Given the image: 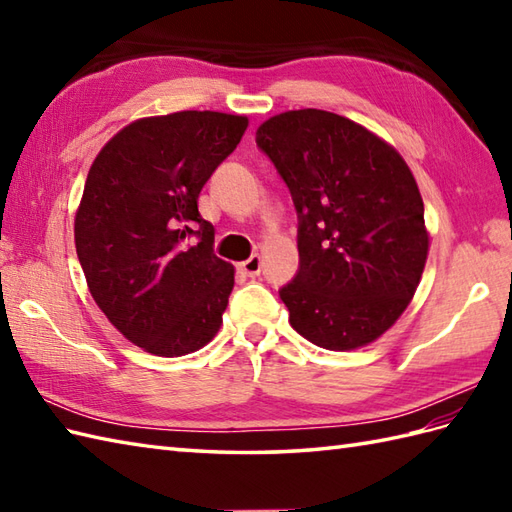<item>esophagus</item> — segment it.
Returning a JSON list of instances; mask_svg holds the SVG:
<instances>
[{
    "instance_id": "34e87169",
    "label": "esophagus",
    "mask_w": 512,
    "mask_h": 512,
    "mask_svg": "<svg viewBox=\"0 0 512 512\" xmlns=\"http://www.w3.org/2000/svg\"><path fill=\"white\" fill-rule=\"evenodd\" d=\"M239 273H242L244 277H259V273H262V257L259 255H250L246 262H242L237 266Z\"/></svg>"
}]
</instances>
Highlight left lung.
I'll return each mask as SVG.
<instances>
[{
	"label": "left lung",
	"instance_id": "left-lung-1",
	"mask_svg": "<svg viewBox=\"0 0 512 512\" xmlns=\"http://www.w3.org/2000/svg\"><path fill=\"white\" fill-rule=\"evenodd\" d=\"M257 147L297 209L299 270L279 290L290 325L323 350L376 341L416 292L429 253L418 184L398 151L350 118H268Z\"/></svg>",
	"mask_w": 512,
	"mask_h": 512
}]
</instances>
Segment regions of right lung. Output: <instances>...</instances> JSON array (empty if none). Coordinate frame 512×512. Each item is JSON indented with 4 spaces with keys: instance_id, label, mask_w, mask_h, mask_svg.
<instances>
[{
    "instance_id": "right-lung-1",
    "label": "right lung",
    "mask_w": 512,
    "mask_h": 512,
    "mask_svg": "<svg viewBox=\"0 0 512 512\" xmlns=\"http://www.w3.org/2000/svg\"><path fill=\"white\" fill-rule=\"evenodd\" d=\"M246 127V116L222 112L140 118L92 162L76 255L96 306L149 354L195 352L220 330L235 270L213 253L198 198Z\"/></svg>"
}]
</instances>
